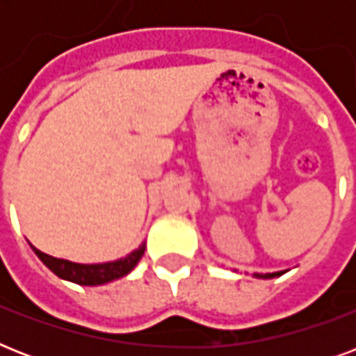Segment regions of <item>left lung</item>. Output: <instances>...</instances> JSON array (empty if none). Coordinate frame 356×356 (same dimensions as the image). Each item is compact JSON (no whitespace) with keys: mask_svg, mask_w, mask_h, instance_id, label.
Here are the masks:
<instances>
[{"mask_svg":"<svg viewBox=\"0 0 356 356\" xmlns=\"http://www.w3.org/2000/svg\"><path fill=\"white\" fill-rule=\"evenodd\" d=\"M284 271H275V273H254V277H259V279H273V277L282 275Z\"/></svg>","mask_w":356,"mask_h":356,"instance_id":"left-lung-1","label":"left lung"}]
</instances>
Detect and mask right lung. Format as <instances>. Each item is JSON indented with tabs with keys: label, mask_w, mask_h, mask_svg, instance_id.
Returning a JSON list of instances; mask_svg holds the SVG:
<instances>
[{
	"label": "right lung",
	"mask_w": 356,
	"mask_h": 356,
	"mask_svg": "<svg viewBox=\"0 0 356 356\" xmlns=\"http://www.w3.org/2000/svg\"><path fill=\"white\" fill-rule=\"evenodd\" d=\"M36 257L49 268L57 277L64 281H72L75 284H83V286H99V284H107L111 281L122 279L127 273L134 270V266L138 264L142 254L145 251V243H142L138 249H134L133 253H129L123 259L113 260V262H102V264H79V262H72L66 259H57L51 254L42 253L40 249L31 245Z\"/></svg>",
	"instance_id": "add662e5"
}]
</instances>
